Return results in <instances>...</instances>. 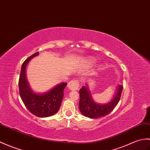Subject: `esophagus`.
Here are the masks:
<instances>
[{"mask_svg": "<svg viewBox=\"0 0 150 150\" xmlns=\"http://www.w3.org/2000/svg\"><path fill=\"white\" fill-rule=\"evenodd\" d=\"M68 86L69 89L73 90V91H76L79 89V82L77 80H72L68 83Z\"/></svg>", "mask_w": 150, "mask_h": 150, "instance_id": "obj_1", "label": "esophagus"}]
</instances>
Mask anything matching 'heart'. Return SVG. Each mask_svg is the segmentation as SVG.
<instances>
[{"label":"heart","instance_id":"1","mask_svg":"<svg viewBox=\"0 0 150 150\" xmlns=\"http://www.w3.org/2000/svg\"><path fill=\"white\" fill-rule=\"evenodd\" d=\"M89 63L90 64H93L94 63V61H90Z\"/></svg>","mask_w":150,"mask_h":150}]
</instances>
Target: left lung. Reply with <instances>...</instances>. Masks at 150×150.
<instances>
[{
    "mask_svg": "<svg viewBox=\"0 0 150 150\" xmlns=\"http://www.w3.org/2000/svg\"><path fill=\"white\" fill-rule=\"evenodd\" d=\"M88 86H82L80 89L79 109L85 116L90 118H98L105 116L113 110L120 100L121 93L123 89L122 86H119L117 94L110 102L102 105L95 103L91 98V93Z\"/></svg>",
    "mask_w": 150,
    "mask_h": 150,
    "instance_id": "obj_1",
    "label": "left lung"
}]
</instances>
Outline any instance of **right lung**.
<instances>
[{
    "mask_svg": "<svg viewBox=\"0 0 150 150\" xmlns=\"http://www.w3.org/2000/svg\"><path fill=\"white\" fill-rule=\"evenodd\" d=\"M39 54L37 52L23 62L18 81L20 95L24 105L30 112L38 117H45L55 114L60 108L64 89L67 83H61L45 94L34 93L29 88L25 77V68L31 58Z\"/></svg>",
    "mask_w": 150,
    "mask_h": 150,
    "instance_id": "add662e5",
    "label": "right lung"
}]
</instances>
